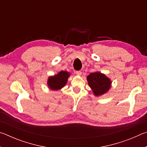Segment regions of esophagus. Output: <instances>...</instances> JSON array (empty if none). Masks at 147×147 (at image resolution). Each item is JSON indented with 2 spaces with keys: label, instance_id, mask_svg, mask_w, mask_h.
I'll return each instance as SVG.
<instances>
[{
  "label": "esophagus",
  "instance_id": "1",
  "mask_svg": "<svg viewBox=\"0 0 147 147\" xmlns=\"http://www.w3.org/2000/svg\"><path fill=\"white\" fill-rule=\"evenodd\" d=\"M76 75H78V76H80L81 74H82V72H81L80 71H76Z\"/></svg>",
  "mask_w": 147,
  "mask_h": 147
}]
</instances>
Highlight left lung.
Returning a JSON list of instances; mask_svg holds the SVG:
<instances>
[{
    "label": "left lung",
    "mask_w": 147,
    "mask_h": 147,
    "mask_svg": "<svg viewBox=\"0 0 147 147\" xmlns=\"http://www.w3.org/2000/svg\"><path fill=\"white\" fill-rule=\"evenodd\" d=\"M87 80L94 96H100L108 93L111 88V79L105 74L96 71L87 76Z\"/></svg>",
    "instance_id": "left-lung-1"
}]
</instances>
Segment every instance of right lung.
I'll use <instances>...</instances> for the list:
<instances>
[{
  "mask_svg": "<svg viewBox=\"0 0 147 147\" xmlns=\"http://www.w3.org/2000/svg\"><path fill=\"white\" fill-rule=\"evenodd\" d=\"M70 73L66 71H61L54 76H51L47 80L48 88L53 91L60 90L67 83Z\"/></svg>",
  "mask_w": 147,
  "mask_h": 147,
  "instance_id": "add662e5",
  "label": "right lung"
}]
</instances>
